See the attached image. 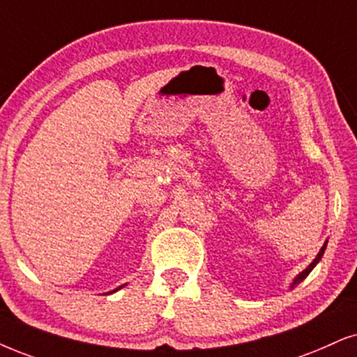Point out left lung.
<instances>
[{
	"label": "left lung",
	"mask_w": 357,
	"mask_h": 357,
	"mask_svg": "<svg viewBox=\"0 0 357 357\" xmlns=\"http://www.w3.org/2000/svg\"><path fill=\"white\" fill-rule=\"evenodd\" d=\"M326 243H328V241H326V242H324V245L321 247V250H319V252H318L317 259H314L313 261H311V264L308 265V267H306V268L303 270V272H301V273H298V275H296V277H295V280H293V282H291V285H290V288H295L296 285H298V283H301V282H303V280H305V278H306V277H308V275H310V272H311V270H313L314 267H317V264H318V261H319V260H321V257H323V254H324V250H326Z\"/></svg>",
	"instance_id": "left-lung-1"
}]
</instances>
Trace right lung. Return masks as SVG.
Instances as JSON below:
<instances>
[{"label": "right lung", "instance_id": "obj_1", "mask_svg": "<svg viewBox=\"0 0 357 357\" xmlns=\"http://www.w3.org/2000/svg\"><path fill=\"white\" fill-rule=\"evenodd\" d=\"M119 288H121V287H119ZM119 288H116V290H119ZM116 290H114V291H116ZM114 291H108V293H114Z\"/></svg>", "mask_w": 357, "mask_h": 357}]
</instances>
